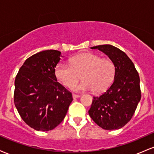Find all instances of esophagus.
<instances>
[{"label": "esophagus", "mask_w": 154, "mask_h": 154, "mask_svg": "<svg viewBox=\"0 0 154 154\" xmlns=\"http://www.w3.org/2000/svg\"><path fill=\"white\" fill-rule=\"evenodd\" d=\"M80 96L79 95H76V94H72V98H74V99H75V98H79V97Z\"/></svg>", "instance_id": "esophagus-1"}]
</instances>
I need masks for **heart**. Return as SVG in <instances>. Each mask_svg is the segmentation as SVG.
I'll list each match as a JSON object with an SVG mask.
<instances>
[{
    "mask_svg": "<svg viewBox=\"0 0 154 154\" xmlns=\"http://www.w3.org/2000/svg\"><path fill=\"white\" fill-rule=\"evenodd\" d=\"M115 72V66L111 60L101 59L91 53H84L72 58L70 65L58 63L55 75L58 80L67 88L75 85L81 75L83 81L73 88L75 91L93 90L94 93H101L106 91L113 82Z\"/></svg>",
    "mask_w": 154,
    "mask_h": 154,
    "instance_id": "obj_1",
    "label": "heart"
}]
</instances>
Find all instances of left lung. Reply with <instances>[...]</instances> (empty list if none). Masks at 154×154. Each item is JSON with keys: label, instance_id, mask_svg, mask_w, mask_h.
Segmentation results:
<instances>
[{"label": "left lung", "instance_id": "obj_1", "mask_svg": "<svg viewBox=\"0 0 154 154\" xmlns=\"http://www.w3.org/2000/svg\"><path fill=\"white\" fill-rule=\"evenodd\" d=\"M98 49L115 66L114 82L103 94L93 97L88 111L92 119L104 130H119L132 119L141 98L140 77L127 54L111 45L91 47Z\"/></svg>", "mask_w": 154, "mask_h": 154}]
</instances>
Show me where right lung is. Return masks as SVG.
I'll return each instance as SVG.
<instances>
[{"label":"right lung","mask_w":154,"mask_h":154,"mask_svg":"<svg viewBox=\"0 0 154 154\" xmlns=\"http://www.w3.org/2000/svg\"><path fill=\"white\" fill-rule=\"evenodd\" d=\"M61 57L56 50L35 54L24 61L16 77L15 106L24 122L38 131L57 127L73 100L55 75Z\"/></svg>","instance_id":"obj_1"}]
</instances>
